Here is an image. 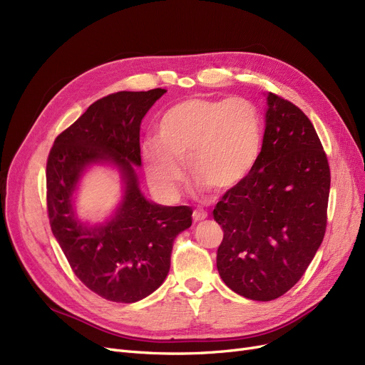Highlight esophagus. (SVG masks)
<instances>
[{
  "label": "esophagus",
  "instance_id": "obj_1",
  "mask_svg": "<svg viewBox=\"0 0 365 365\" xmlns=\"http://www.w3.org/2000/svg\"><path fill=\"white\" fill-rule=\"evenodd\" d=\"M207 217H208L207 211H203V210H200V208H197V210L193 211V220H195L196 223H197V222H202V220H205Z\"/></svg>",
  "mask_w": 365,
  "mask_h": 365
}]
</instances>
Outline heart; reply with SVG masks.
Returning <instances> with one entry per match:
<instances>
[{
	"mask_svg": "<svg viewBox=\"0 0 365 365\" xmlns=\"http://www.w3.org/2000/svg\"><path fill=\"white\" fill-rule=\"evenodd\" d=\"M262 148L260 116L242 97H192L169 108L157 125V143L143 148V162L157 190L173 195L192 177L215 192L241 184L253 170Z\"/></svg>",
	"mask_w": 365,
	"mask_h": 365,
	"instance_id": "heart-1",
	"label": "heart"
}]
</instances>
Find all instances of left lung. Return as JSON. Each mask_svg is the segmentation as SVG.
<instances>
[{"mask_svg": "<svg viewBox=\"0 0 365 365\" xmlns=\"http://www.w3.org/2000/svg\"><path fill=\"white\" fill-rule=\"evenodd\" d=\"M329 184L328 158L312 121L269 93L257 162L212 211L225 232L217 269L226 286L255 301L292 289L325 237Z\"/></svg>", "mask_w": 365, "mask_h": 365, "instance_id": "obj_1", "label": "left lung"}]
</instances>
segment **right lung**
Masks as SVG:
<instances>
[{
    "mask_svg": "<svg viewBox=\"0 0 365 365\" xmlns=\"http://www.w3.org/2000/svg\"><path fill=\"white\" fill-rule=\"evenodd\" d=\"M166 90L120 91L100 98L56 136L46 163L48 217L53 237L78 279L98 297L136 302L162 284L173 241L192 226L190 207H162L143 197L133 165L140 166V121ZM115 163L126 195L113 220L82 225L71 196L88 164Z\"/></svg>",
    "mask_w": 365,
    "mask_h": 365,
    "instance_id": "obj_1",
    "label": "right lung"
}]
</instances>
